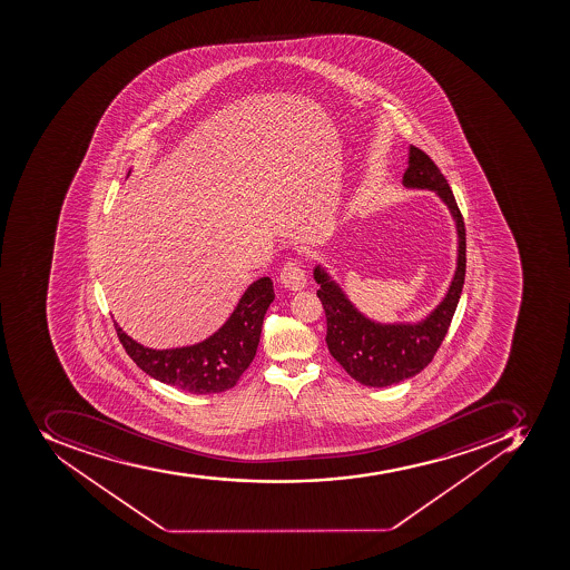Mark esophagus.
I'll return each instance as SVG.
<instances>
[{
  "instance_id": "34e87169",
  "label": "esophagus",
  "mask_w": 570,
  "mask_h": 570,
  "mask_svg": "<svg viewBox=\"0 0 570 570\" xmlns=\"http://www.w3.org/2000/svg\"><path fill=\"white\" fill-rule=\"evenodd\" d=\"M279 282L283 283V287L291 288V291H302L306 285L305 268L296 259H288L279 273Z\"/></svg>"
}]
</instances>
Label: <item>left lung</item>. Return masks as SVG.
I'll return each mask as SVG.
<instances>
[{"label": "left lung", "instance_id": "obj_1", "mask_svg": "<svg viewBox=\"0 0 570 570\" xmlns=\"http://www.w3.org/2000/svg\"><path fill=\"white\" fill-rule=\"evenodd\" d=\"M407 188L434 190L440 195L458 226V268L443 302L426 320L416 324H380L356 311L346 294L330 274L314 268L320 283L317 297L326 315V344L330 355L346 370L347 375L370 387H387L425 370L440 350L458 308L466 274V229L454 194L440 168L423 150L411 145L409 168L403 174Z\"/></svg>", "mask_w": 570, "mask_h": 570}]
</instances>
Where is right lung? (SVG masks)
Instances as JSON below:
<instances>
[{
  "mask_svg": "<svg viewBox=\"0 0 570 570\" xmlns=\"http://www.w3.org/2000/svg\"><path fill=\"white\" fill-rule=\"evenodd\" d=\"M274 299L271 278L250 283L232 317L212 337L194 346L150 350L136 343L115 323L116 334L139 370L186 393H224L235 387L255 358L265 312Z\"/></svg>",
  "mask_w": 570,
  "mask_h": 570,
  "instance_id": "1",
  "label": "right lung"
}]
</instances>
